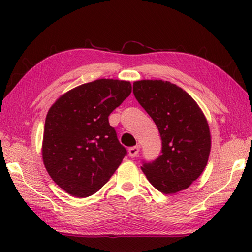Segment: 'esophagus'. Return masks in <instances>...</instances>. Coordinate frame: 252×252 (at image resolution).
<instances>
[{
	"label": "esophagus",
	"mask_w": 252,
	"mask_h": 252,
	"mask_svg": "<svg viewBox=\"0 0 252 252\" xmlns=\"http://www.w3.org/2000/svg\"><path fill=\"white\" fill-rule=\"evenodd\" d=\"M138 152H140V146H133L129 148V155L133 158V157H136Z\"/></svg>",
	"instance_id": "esophagus-1"
}]
</instances>
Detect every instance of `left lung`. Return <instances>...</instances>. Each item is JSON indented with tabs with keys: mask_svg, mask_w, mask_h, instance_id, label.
I'll return each instance as SVG.
<instances>
[{
	"mask_svg": "<svg viewBox=\"0 0 252 252\" xmlns=\"http://www.w3.org/2000/svg\"><path fill=\"white\" fill-rule=\"evenodd\" d=\"M133 93L162 141L161 155L143 164L144 174L163 194L189 189L205 170L211 149L210 129L200 107L183 89L162 80L135 81Z\"/></svg>",
	"mask_w": 252,
	"mask_h": 252,
	"instance_id": "1",
	"label": "left lung"
}]
</instances>
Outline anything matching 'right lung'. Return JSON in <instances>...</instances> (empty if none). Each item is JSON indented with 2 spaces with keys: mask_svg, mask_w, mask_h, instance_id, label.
<instances>
[{
  "mask_svg": "<svg viewBox=\"0 0 252 252\" xmlns=\"http://www.w3.org/2000/svg\"><path fill=\"white\" fill-rule=\"evenodd\" d=\"M132 92L129 81L98 79L63 94L46 115L42 158L69 195L85 198L109 181L126 151L108 117Z\"/></svg>",
  "mask_w": 252,
  "mask_h": 252,
  "instance_id": "add662e5",
  "label": "right lung"
}]
</instances>
